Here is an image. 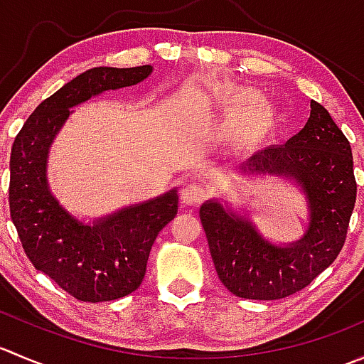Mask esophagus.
<instances>
[{
	"label": "esophagus",
	"instance_id": "34e87169",
	"mask_svg": "<svg viewBox=\"0 0 364 364\" xmlns=\"http://www.w3.org/2000/svg\"><path fill=\"white\" fill-rule=\"evenodd\" d=\"M205 196H208V192L199 183H186L181 188V200L188 205L200 204L205 199Z\"/></svg>",
	"mask_w": 364,
	"mask_h": 364
}]
</instances>
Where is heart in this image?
<instances>
[{"mask_svg":"<svg viewBox=\"0 0 364 364\" xmlns=\"http://www.w3.org/2000/svg\"><path fill=\"white\" fill-rule=\"evenodd\" d=\"M257 95L252 90H236L227 97V114L236 117L243 112L237 121V139L247 148H253L271 134L274 127V112L269 105L256 104Z\"/></svg>","mask_w":364,"mask_h":364,"instance_id":"1","label":"heart"}]
</instances>
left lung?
<instances>
[{
	"label": "left lung",
	"instance_id": "8db88e82",
	"mask_svg": "<svg viewBox=\"0 0 364 364\" xmlns=\"http://www.w3.org/2000/svg\"><path fill=\"white\" fill-rule=\"evenodd\" d=\"M303 130L282 146L260 149L237 171L282 176L294 181L308 203V227L301 240L274 245L247 215L216 199L200 205L209 252L220 282L234 296L271 301L299 292L338 257L355 204L354 161L343 132L311 100Z\"/></svg>",
	"mask_w": 364,
	"mask_h": 364
}]
</instances>
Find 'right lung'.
<instances>
[{"mask_svg": "<svg viewBox=\"0 0 364 364\" xmlns=\"http://www.w3.org/2000/svg\"><path fill=\"white\" fill-rule=\"evenodd\" d=\"M151 65L98 67L77 75L26 119L10 155V216L33 266L79 301L119 299L142 284L156 236L178 215V190L84 223L50 193L47 159L70 109L104 91L134 86Z\"/></svg>", "mask_w": 364, "mask_h": 364, "instance_id": "right-lung-1", "label": "right lung"}]
</instances>
